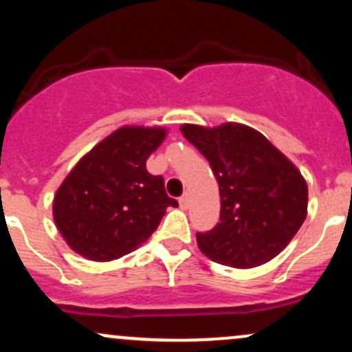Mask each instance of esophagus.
<instances>
[{
	"label": "esophagus",
	"instance_id": "1",
	"mask_svg": "<svg viewBox=\"0 0 352 352\" xmlns=\"http://www.w3.org/2000/svg\"><path fill=\"white\" fill-rule=\"evenodd\" d=\"M179 204H180V207L184 208V210H187L190 207V195H188V193H184V195L180 197Z\"/></svg>",
	"mask_w": 352,
	"mask_h": 352
}]
</instances>
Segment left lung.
I'll return each instance as SVG.
<instances>
[{"instance_id":"8db88e82","label":"left lung","mask_w":352,"mask_h":352,"mask_svg":"<svg viewBox=\"0 0 352 352\" xmlns=\"http://www.w3.org/2000/svg\"><path fill=\"white\" fill-rule=\"evenodd\" d=\"M182 134L208 160L220 188V221L197 233L217 263L254 268L288 246L308 213V185L285 153L248 125L184 124Z\"/></svg>"}]
</instances>
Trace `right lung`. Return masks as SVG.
Instances as JSON below:
<instances>
[{
	"label": "right lung",
	"instance_id": "add662e5",
	"mask_svg": "<svg viewBox=\"0 0 352 352\" xmlns=\"http://www.w3.org/2000/svg\"><path fill=\"white\" fill-rule=\"evenodd\" d=\"M165 135L164 127L124 125L76 164L52 201L54 223L72 252L117 260L148 240L167 207H179L162 177L145 167Z\"/></svg>",
	"mask_w": 352,
	"mask_h": 352
}]
</instances>
